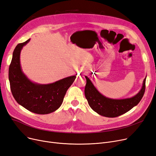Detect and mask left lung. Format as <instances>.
I'll return each instance as SVG.
<instances>
[{
  "mask_svg": "<svg viewBox=\"0 0 156 156\" xmlns=\"http://www.w3.org/2000/svg\"><path fill=\"white\" fill-rule=\"evenodd\" d=\"M85 95L88 103L94 112L106 117H117L131 110L140 103L145 90L146 78L141 90L134 96L122 99H110L101 94L89 78L85 76Z\"/></svg>",
  "mask_w": 156,
  "mask_h": 156,
  "instance_id": "left-lung-1",
  "label": "left lung"
}]
</instances>
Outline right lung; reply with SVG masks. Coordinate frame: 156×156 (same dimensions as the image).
<instances>
[{
	"label": "right lung",
	"mask_w": 156,
	"mask_h": 156,
	"mask_svg": "<svg viewBox=\"0 0 156 156\" xmlns=\"http://www.w3.org/2000/svg\"><path fill=\"white\" fill-rule=\"evenodd\" d=\"M20 43L14 50L9 68V80L13 97L25 109L37 114H48L61 106L66 93L76 78L71 76L50 84H37L27 78L20 65V52L29 42Z\"/></svg>",
	"instance_id": "add662e5"
}]
</instances>
